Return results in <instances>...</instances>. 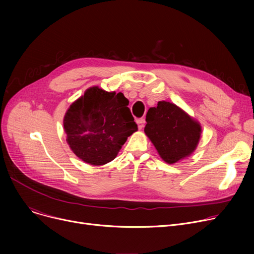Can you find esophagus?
Returning <instances> with one entry per match:
<instances>
[{
	"label": "esophagus",
	"mask_w": 254,
	"mask_h": 254,
	"mask_svg": "<svg viewBox=\"0 0 254 254\" xmlns=\"http://www.w3.org/2000/svg\"><path fill=\"white\" fill-rule=\"evenodd\" d=\"M137 124H138V127L141 129L144 127V125H145V119L144 118H140L137 120Z\"/></svg>",
	"instance_id": "34e87169"
}]
</instances>
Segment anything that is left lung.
<instances>
[{"instance_id": "8db88e82", "label": "left lung", "mask_w": 254, "mask_h": 254, "mask_svg": "<svg viewBox=\"0 0 254 254\" xmlns=\"http://www.w3.org/2000/svg\"><path fill=\"white\" fill-rule=\"evenodd\" d=\"M144 131L168 164H175L190 155L201 137V126L179 107L158 102L146 114Z\"/></svg>"}]
</instances>
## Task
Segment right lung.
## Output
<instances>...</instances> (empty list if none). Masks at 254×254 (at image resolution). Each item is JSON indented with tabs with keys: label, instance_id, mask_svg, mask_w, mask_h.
Listing matches in <instances>:
<instances>
[{
	"label": "right lung",
	"instance_id": "add662e5",
	"mask_svg": "<svg viewBox=\"0 0 254 254\" xmlns=\"http://www.w3.org/2000/svg\"><path fill=\"white\" fill-rule=\"evenodd\" d=\"M128 100L122 92L87 89L64 118L66 142L83 162L101 166L116 157L127 137L138 129Z\"/></svg>",
	"mask_w": 254,
	"mask_h": 254
}]
</instances>
